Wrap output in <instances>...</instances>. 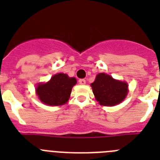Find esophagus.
<instances>
[{
  "instance_id": "obj_1",
  "label": "esophagus",
  "mask_w": 160,
  "mask_h": 160,
  "mask_svg": "<svg viewBox=\"0 0 160 160\" xmlns=\"http://www.w3.org/2000/svg\"><path fill=\"white\" fill-rule=\"evenodd\" d=\"M78 82H79V84L84 85V84H86V80H85V79H79Z\"/></svg>"
}]
</instances>
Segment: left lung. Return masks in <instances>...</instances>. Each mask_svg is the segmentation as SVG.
<instances>
[{"mask_svg": "<svg viewBox=\"0 0 160 160\" xmlns=\"http://www.w3.org/2000/svg\"><path fill=\"white\" fill-rule=\"evenodd\" d=\"M91 87L96 100L102 106L117 105L123 101L128 92L127 83L114 80L104 73L98 74Z\"/></svg>", "mask_w": 160, "mask_h": 160, "instance_id": "1", "label": "left lung"}]
</instances>
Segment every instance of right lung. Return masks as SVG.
Instances as JSON below:
<instances>
[{"instance_id":"add662e5","label":"right lung","mask_w":160,"mask_h":160,"mask_svg":"<svg viewBox=\"0 0 160 160\" xmlns=\"http://www.w3.org/2000/svg\"><path fill=\"white\" fill-rule=\"evenodd\" d=\"M77 81L65 73H58L45 84H39L36 92L41 101L50 106L63 105L69 100L72 87Z\"/></svg>"}]
</instances>
